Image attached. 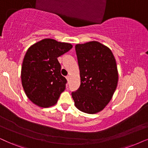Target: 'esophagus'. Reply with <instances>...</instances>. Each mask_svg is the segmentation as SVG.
Listing matches in <instances>:
<instances>
[{
    "mask_svg": "<svg viewBox=\"0 0 148 148\" xmlns=\"http://www.w3.org/2000/svg\"><path fill=\"white\" fill-rule=\"evenodd\" d=\"M66 79L67 82H68V83H69V79H70V77H69V76H67V77H66Z\"/></svg>",
    "mask_w": 148,
    "mask_h": 148,
    "instance_id": "obj_1",
    "label": "esophagus"
}]
</instances>
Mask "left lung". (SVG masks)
<instances>
[{
    "instance_id": "8db88e82",
    "label": "left lung",
    "mask_w": 148,
    "mask_h": 148,
    "mask_svg": "<svg viewBox=\"0 0 148 148\" xmlns=\"http://www.w3.org/2000/svg\"><path fill=\"white\" fill-rule=\"evenodd\" d=\"M75 51L81 84L72 92L75 106L86 114H97L107 106L118 86L116 59L108 47L95 41L77 44Z\"/></svg>"
}]
</instances>
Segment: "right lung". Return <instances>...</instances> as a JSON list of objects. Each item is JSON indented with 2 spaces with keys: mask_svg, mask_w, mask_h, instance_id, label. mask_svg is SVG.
<instances>
[{
  "mask_svg": "<svg viewBox=\"0 0 148 148\" xmlns=\"http://www.w3.org/2000/svg\"><path fill=\"white\" fill-rule=\"evenodd\" d=\"M72 47L71 43L44 39L28 49L23 60L21 79L25 93L34 104L43 108L56 104L66 83L60 73L58 58Z\"/></svg>",
  "mask_w": 148,
  "mask_h": 148,
  "instance_id": "add662e5",
  "label": "right lung"
}]
</instances>
